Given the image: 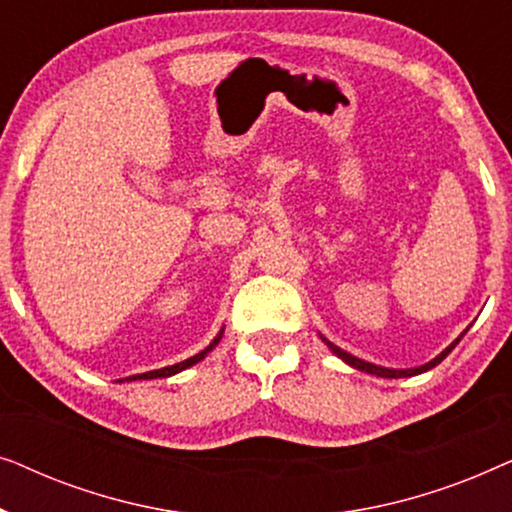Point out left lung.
Masks as SVG:
<instances>
[{
	"mask_svg": "<svg viewBox=\"0 0 512 512\" xmlns=\"http://www.w3.org/2000/svg\"><path fill=\"white\" fill-rule=\"evenodd\" d=\"M464 333H466V331H464ZM464 333H461V335H459V338H457V340H454V342H452V345H450V347H447L443 354H438V356H436V359H433V361H429V363H426V366H419V368H408V370H391V368H380V366H373V363H366V361L356 359V356H352V354L342 352V349H340V347H335V345H333V342H328V340H324V342H326V345H328V347H331V349H333V354H335V356H340V359H342V361H347V363H349V366H352V368H356V370H366V373H370V375H377V377H412V375L426 373V370L436 368V366H438V363H440V361H443V359H445V356H447V354H450L454 347H457V342H459L461 338H464Z\"/></svg>",
	"mask_w": 512,
	"mask_h": 512,
	"instance_id": "left-lung-1",
	"label": "left lung"
}]
</instances>
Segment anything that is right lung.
<instances>
[{"label": "right lung", "instance_id": "add662e5", "mask_svg": "<svg viewBox=\"0 0 512 512\" xmlns=\"http://www.w3.org/2000/svg\"><path fill=\"white\" fill-rule=\"evenodd\" d=\"M219 340H221V335L207 349H202L200 354L191 356V359H186V361H181V363H174V366H167V368H160V370H149V373H142V375H132V377H128V380H153V377H170L174 373H179V370H184L188 366H193V363H198V361L205 359V356L212 352L216 345H219Z\"/></svg>", "mask_w": 512, "mask_h": 512}]
</instances>
